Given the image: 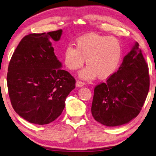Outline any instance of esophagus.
<instances>
[{"label":"esophagus","mask_w":156,"mask_h":156,"mask_svg":"<svg viewBox=\"0 0 156 156\" xmlns=\"http://www.w3.org/2000/svg\"><path fill=\"white\" fill-rule=\"evenodd\" d=\"M76 87H82L84 85V83L83 81H80V80H77L76 81Z\"/></svg>","instance_id":"1"}]
</instances>
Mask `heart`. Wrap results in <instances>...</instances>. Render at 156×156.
Instances as JSON below:
<instances>
[{
  "label": "heart",
  "instance_id": "1",
  "mask_svg": "<svg viewBox=\"0 0 156 156\" xmlns=\"http://www.w3.org/2000/svg\"><path fill=\"white\" fill-rule=\"evenodd\" d=\"M122 56V46L117 38L90 33L78 39L76 48L69 45L63 58L67 68L72 71L81 68L86 59L87 66L80 73V77L89 80L98 76L104 80L117 72Z\"/></svg>",
  "mask_w": 156,
  "mask_h": 156
}]
</instances>
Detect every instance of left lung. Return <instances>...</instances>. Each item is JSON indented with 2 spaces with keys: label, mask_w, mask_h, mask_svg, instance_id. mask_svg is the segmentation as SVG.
<instances>
[{
  "label": "left lung",
  "mask_w": 156,
  "mask_h": 156,
  "mask_svg": "<svg viewBox=\"0 0 156 156\" xmlns=\"http://www.w3.org/2000/svg\"><path fill=\"white\" fill-rule=\"evenodd\" d=\"M136 42L119 68L94 89L93 118L108 127L129 122L139 114L149 89L148 65Z\"/></svg>",
  "instance_id": "8db88e82"
}]
</instances>
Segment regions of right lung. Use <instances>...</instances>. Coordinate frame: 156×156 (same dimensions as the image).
Segmentation results:
<instances>
[{
    "label": "right lung",
    "mask_w": 156,
    "mask_h": 156,
    "mask_svg": "<svg viewBox=\"0 0 156 156\" xmlns=\"http://www.w3.org/2000/svg\"><path fill=\"white\" fill-rule=\"evenodd\" d=\"M62 30L32 33L14 51L7 76L9 96L16 113L30 123L48 124L61 115L76 80L54 52L49 38L58 41Z\"/></svg>",
    "instance_id": "1"
}]
</instances>
